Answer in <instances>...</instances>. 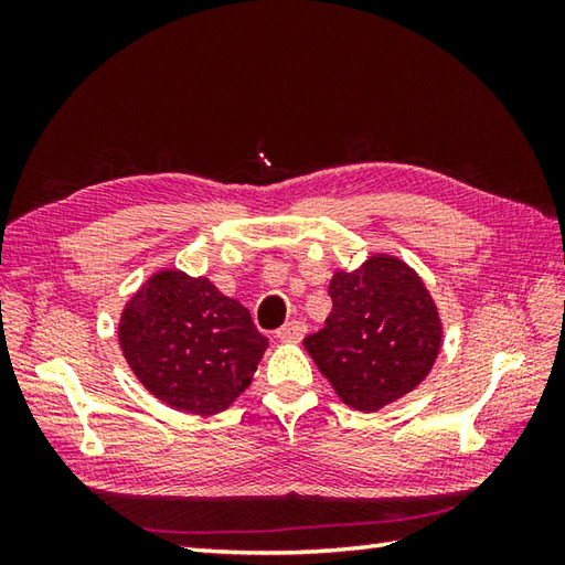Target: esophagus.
<instances>
[{"mask_svg":"<svg viewBox=\"0 0 565 565\" xmlns=\"http://www.w3.org/2000/svg\"><path fill=\"white\" fill-rule=\"evenodd\" d=\"M303 334H306V322H301V320H291V322H286L284 328L276 330V338H279L281 342H301Z\"/></svg>","mask_w":565,"mask_h":565,"instance_id":"esophagus-1","label":"esophagus"}]
</instances>
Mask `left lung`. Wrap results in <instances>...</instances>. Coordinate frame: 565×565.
I'll list each match as a JSON object with an SVG mask.
<instances>
[{
	"label": "left lung",
	"mask_w": 565,
	"mask_h": 565,
	"mask_svg": "<svg viewBox=\"0 0 565 565\" xmlns=\"http://www.w3.org/2000/svg\"><path fill=\"white\" fill-rule=\"evenodd\" d=\"M332 313L303 347L342 403L374 413L423 383L441 347V322L425 284L405 262L369 257L334 271Z\"/></svg>",
	"instance_id": "left-lung-1"
}]
</instances>
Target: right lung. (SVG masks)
<instances>
[{
    "mask_svg": "<svg viewBox=\"0 0 565 565\" xmlns=\"http://www.w3.org/2000/svg\"><path fill=\"white\" fill-rule=\"evenodd\" d=\"M118 340L154 398L194 415L225 411L249 386L269 344L243 303L177 269L150 276L130 298Z\"/></svg>",
    "mask_w": 565,
    "mask_h": 565,
    "instance_id": "1",
    "label": "right lung"
}]
</instances>
